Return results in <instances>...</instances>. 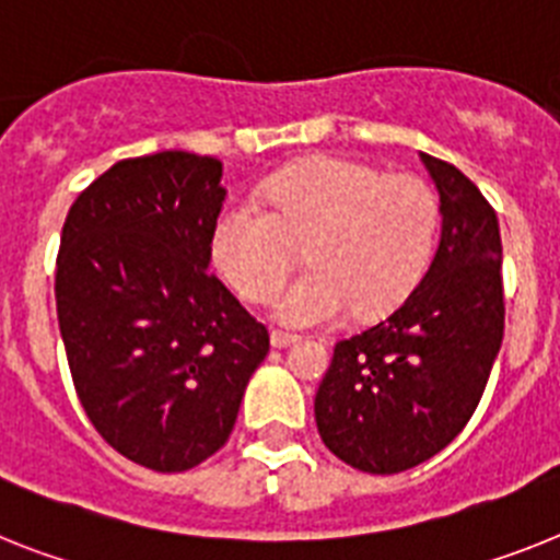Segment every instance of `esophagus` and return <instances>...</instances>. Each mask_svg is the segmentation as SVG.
<instances>
[{"label": "esophagus", "mask_w": 560, "mask_h": 560, "mask_svg": "<svg viewBox=\"0 0 560 560\" xmlns=\"http://www.w3.org/2000/svg\"><path fill=\"white\" fill-rule=\"evenodd\" d=\"M299 341V336L295 332H284V330H272L270 332V345L272 347H290Z\"/></svg>", "instance_id": "obj_1"}]
</instances>
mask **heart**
Returning a JSON list of instances; mask_svg holds the SVG:
<instances>
[{
    "instance_id": "heart-1",
    "label": "heart",
    "mask_w": 560,
    "mask_h": 560,
    "mask_svg": "<svg viewBox=\"0 0 560 560\" xmlns=\"http://www.w3.org/2000/svg\"><path fill=\"white\" fill-rule=\"evenodd\" d=\"M439 238V196L416 173L313 156L233 199L213 228V261L244 302H267L304 247L310 270L276 299L290 327L378 318L416 290Z\"/></svg>"
}]
</instances>
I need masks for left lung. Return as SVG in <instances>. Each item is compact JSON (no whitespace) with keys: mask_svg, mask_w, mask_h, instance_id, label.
I'll return each mask as SVG.
<instances>
[{"mask_svg":"<svg viewBox=\"0 0 560 560\" xmlns=\"http://www.w3.org/2000/svg\"><path fill=\"white\" fill-rule=\"evenodd\" d=\"M441 196L424 279L384 322L341 338L318 384V435L361 472L418 467L467 427L504 341L501 233L455 164L421 153Z\"/></svg>","mask_w":560,"mask_h":560,"instance_id":"1","label":"left lung"}]
</instances>
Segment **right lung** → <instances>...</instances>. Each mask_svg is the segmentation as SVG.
Instances as JSON below:
<instances>
[{"instance_id": "add662e5", "label": "right lung", "mask_w": 560, "mask_h": 560, "mask_svg": "<svg viewBox=\"0 0 560 560\" xmlns=\"http://www.w3.org/2000/svg\"><path fill=\"white\" fill-rule=\"evenodd\" d=\"M222 162L185 150L121 159L70 205L56 316L73 387L116 453L185 472L224 447L265 324L215 279Z\"/></svg>"}]
</instances>
